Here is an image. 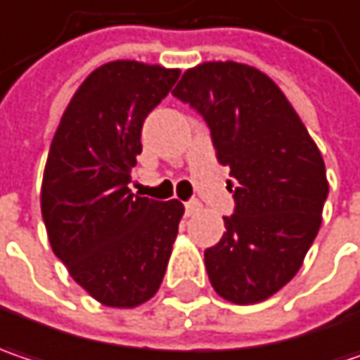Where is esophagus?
I'll return each mask as SVG.
<instances>
[{
  "instance_id": "1",
  "label": "esophagus",
  "mask_w": 360,
  "mask_h": 360,
  "mask_svg": "<svg viewBox=\"0 0 360 360\" xmlns=\"http://www.w3.org/2000/svg\"><path fill=\"white\" fill-rule=\"evenodd\" d=\"M201 207H203V205H201L198 200L187 201V203H185V214H187V216H195V214H200Z\"/></svg>"
}]
</instances>
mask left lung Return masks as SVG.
<instances>
[{
	"instance_id": "obj_1",
	"label": "left lung",
	"mask_w": 360,
	"mask_h": 360,
	"mask_svg": "<svg viewBox=\"0 0 360 360\" xmlns=\"http://www.w3.org/2000/svg\"><path fill=\"white\" fill-rule=\"evenodd\" d=\"M173 96L203 116L236 181L222 240L203 255L210 283L232 304L264 302L295 277L320 230L324 159L277 83L250 65L201 63Z\"/></svg>"
}]
</instances>
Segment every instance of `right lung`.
I'll use <instances>...</instances> for the list:
<instances>
[{"mask_svg":"<svg viewBox=\"0 0 360 360\" xmlns=\"http://www.w3.org/2000/svg\"><path fill=\"white\" fill-rule=\"evenodd\" d=\"M179 73L138 60L97 67L51 142L40 189L49 243L75 281L108 307L130 309L159 291L179 232V200H148L128 187L144 117Z\"/></svg>","mask_w":360,"mask_h":360,"instance_id":"1","label":"right lung"}]
</instances>
